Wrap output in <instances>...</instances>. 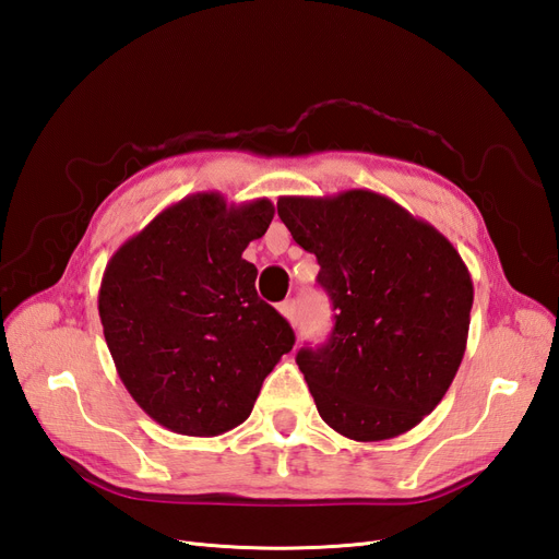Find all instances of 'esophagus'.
I'll return each instance as SVG.
<instances>
[{"label":"esophagus","instance_id":"obj_1","mask_svg":"<svg viewBox=\"0 0 559 559\" xmlns=\"http://www.w3.org/2000/svg\"><path fill=\"white\" fill-rule=\"evenodd\" d=\"M280 312L292 321V324H296V302L292 298H286L280 302Z\"/></svg>","mask_w":559,"mask_h":559}]
</instances>
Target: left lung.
<instances>
[{
  "instance_id": "1",
  "label": "left lung",
  "mask_w": 559,
  "mask_h": 559,
  "mask_svg": "<svg viewBox=\"0 0 559 559\" xmlns=\"http://www.w3.org/2000/svg\"><path fill=\"white\" fill-rule=\"evenodd\" d=\"M277 214L317 257L335 324L296 354L321 419L352 441L417 427L464 359L473 282L445 235L380 193L284 195Z\"/></svg>"
}]
</instances>
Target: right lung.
Returning <instances> with one entry per match:
<instances>
[{
	"mask_svg": "<svg viewBox=\"0 0 559 559\" xmlns=\"http://www.w3.org/2000/svg\"><path fill=\"white\" fill-rule=\"evenodd\" d=\"M275 216L259 198L195 193L163 210L107 263L97 310L118 378L160 427L218 436L251 415L296 335L242 259Z\"/></svg>",
	"mask_w": 559,
	"mask_h": 559,
	"instance_id": "add662e5",
	"label": "right lung"
}]
</instances>
